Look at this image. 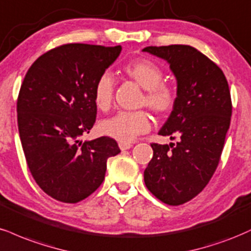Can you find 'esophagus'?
Here are the masks:
<instances>
[{"label":"esophagus","mask_w":251,"mask_h":251,"mask_svg":"<svg viewBox=\"0 0 251 251\" xmlns=\"http://www.w3.org/2000/svg\"><path fill=\"white\" fill-rule=\"evenodd\" d=\"M119 147H120V149L123 151V150L130 149L131 147H132V144H131V143H122V142H121V143L119 144Z\"/></svg>","instance_id":"34e87169"}]
</instances>
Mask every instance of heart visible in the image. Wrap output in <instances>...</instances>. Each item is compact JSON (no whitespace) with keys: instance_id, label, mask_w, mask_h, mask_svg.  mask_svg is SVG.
<instances>
[{"instance_id":"b5f03b06","label":"heart","mask_w":251,"mask_h":251,"mask_svg":"<svg viewBox=\"0 0 251 251\" xmlns=\"http://www.w3.org/2000/svg\"><path fill=\"white\" fill-rule=\"evenodd\" d=\"M123 74L144 89L141 104L148 107L156 115H167L173 110L176 102V94L172 87L163 81V73L156 64L149 61L137 60L126 64ZM114 81L110 74H103L94 85L93 97L96 108L105 111L113 102ZM150 129L149 115L143 110L119 111L100 122V130L122 143L131 142L138 135Z\"/></svg>"}]
</instances>
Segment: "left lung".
<instances>
[{"label": "left lung", "mask_w": 251, "mask_h": 251, "mask_svg": "<svg viewBox=\"0 0 251 251\" xmlns=\"http://www.w3.org/2000/svg\"><path fill=\"white\" fill-rule=\"evenodd\" d=\"M167 61L177 83L176 102L158 134L176 143H152L144 183L169 205L190 201L204 189L219 166L230 126L231 99L222 70L190 46L147 47Z\"/></svg>", "instance_id": "8db88e82"}]
</instances>
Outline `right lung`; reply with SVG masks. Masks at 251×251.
<instances>
[{
  "instance_id": "obj_1",
  "label": "right lung",
  "mask_w": 251,
  "mask_h": 251,
  "mask_svg": "<svg viewBox=\"0 0 251 251\" xmlns=\"http://www.w3.org/2000/svg\"><path fill=\"white\" fill-rule=\"evenodd\" d=\"M122 47L70 43L49 50L25 74L17 99L23 151L38 187L64 203H77L104 179L107 160L121 150L102 136L82 141L96 120L94 85Z\"/></svg>"
}]
</instances>
